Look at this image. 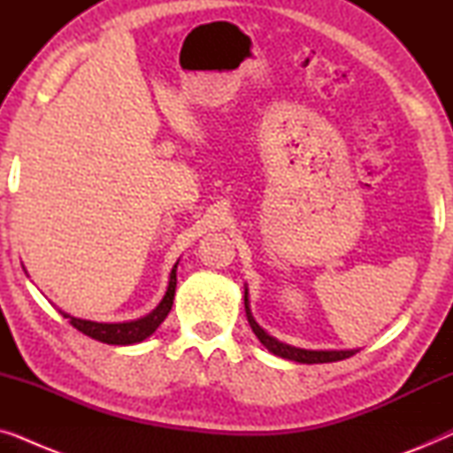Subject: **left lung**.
I'll list each match as a JSON object with an SVG mask.
<instances>
[{
	"mask_svg": "<svg viewBox=\"0 0 453 453\" xmlns=\"http://www.w3.org/2000/svg\"><path fill=\"white\" fill-rule=\"evenodd\" d=\"M245 313H247V321H250L253 334H256L259 342H262L265 349H268L272 355L276 357H282V358H288V361H295V363H305V365H313V363H336V361H344V358H349L352 355H357L358 350H307V349H296V346H290L287 342H280V340H276L274 336H270L268 332L264 330L262 326L257 324L256 319H253L251 315V309H250V293H247V287H245Z\"/></svg>",
	"mask_w": 453,
	"mask_h": 453,
	"instance_id": "1",
	"label": "left lung"
}]
</instances>
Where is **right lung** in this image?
I'll return each mask as SVG.
<instances>
[{"label": "right lung", "mask_w": 453, "mask_h": 453, "mask_svg": "<svg viewBox=\"0 0 453 453\" xmlns=\"http://www.w3.org/2000/svg\"><path fill=\"white\" fill-rule=\"evenodd\" d=\"M177 264L173 265V270H171L169 287H166L163 301L158 303L157 309H152L150 313L144 315V318L134 319V321H123V324H98V321L73 318V315L61 311V309H59V313L64 315V318L70 321V324L76 327L78 332H82V334H86V336L98 340V342L119 344V346L142 342V340H146L148 336H152V334L157 332V327L163 324L165 318L171 311L173 299H175V288H177Z\"/></svg>", "instance_id": "1"}]
</instances>
